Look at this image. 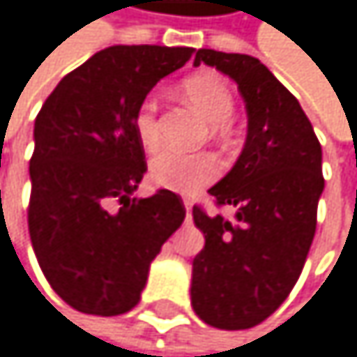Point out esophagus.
<instances>
[{
	"instance_id": "esophagus-1",
	"label": "esophagus",
	"mask_w": 357,
	"mask_h": 357,
	"mask_svg": "<svg viewBox=\"0 0 357 357\" xmlns=\"http://www.w3.org/2000/svg\"><path fill=\"white\" fill-rule=\"evenodd\" d=\"M184 208H186V218H190V210H192V203L188 199H184Z\"/></svg>"
}]
</instances>
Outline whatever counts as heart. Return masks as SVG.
<instances>
[{
    "label": "heart",
    "mask_w": 357,
    "mask_h": 357,
    "mask_svg": "<svg viewBox=\"0 0 357 357\" xmlns=\"http://www.w3.org/2000/svg\"><path fill=\"white\" fill-rule=\"evenodd\" d=\"M186 100L210 121L214 130H222L225 121L231 119L236 102L222 77L214 73H199L182 83ZM132 126L139 143L145 149H154L160 141V128L156 117V100L147 98L139 105ZM218 175V160L212 154H182L173 149H162L149 162V177L160 188L190 195L212 182Z\"/></svg>",
    "instance_id": "1"
}]
</instances>
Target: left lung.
I'll list each match as a JSON object with an SVG mask.
<instances>
[{
	"label": "left lung",
	"mask_w": 357,
	"mask_h": 357,
	"mask_svg": "<svg viewBox=\"0 0 357 357\" xmlns=\"http://www.w3.org/2000/svg\"><path fill=\"white\" fill-rule=\"evenodd\" d=\"M199 63L238 83L248 132L238 162L210 188L236 218L192 208L205 246L192 261L190 302L208 326L246 330L266 321L302 274L324 192L321 145L298 98L257 57L199 49Z\"/></svg>",
	"instance_id": "1"
}]
</instances>
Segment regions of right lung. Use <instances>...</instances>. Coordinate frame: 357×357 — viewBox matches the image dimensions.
<instances>
[{"label":"right lung","mask_w":357,"mask_h":357,"mask_svg":"<svg viewBox=\"0 0 357 357\" xmlns=\"http://www.w3.org/2000/svg\"><path fill=\"white\" fill-rule=\"evenodd\" d=\"M192 53L109 47L66 75L36 117L29 238L53 291L81 312L113 317L135 308L149 264L184 222L175 192L132 197L147 171L132 119Z\"/></svg>","instance_id":"1"}]
</instances>
